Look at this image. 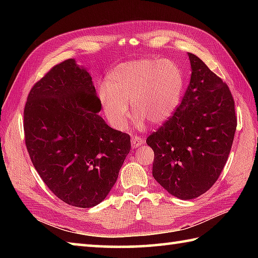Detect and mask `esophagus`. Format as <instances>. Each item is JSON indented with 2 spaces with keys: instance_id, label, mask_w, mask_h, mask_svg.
<instances>
[{
  "instance_id": "esophagus-1",
  "label": "esophagus",
  "mask_w": 258,
  "mask_h": 258,
  "mask_svg": "<svg viewBox=\"0 0 258 258\" xmlns=\"http://www.w3.org/2000/svg\"><path fill=\"white\" fill-rule=\"evenodd\" d=\"M143 138H141V136H132V140H131V144H132L133 147H139L141 146L142 144H143Z\"/></svg>"
}]
</instances>
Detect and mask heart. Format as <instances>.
Wrapping results in <instances>:
<instances>
[{
  "label": "heart",
  "instance_id": "heart-1",
  "mask_svg": "<svg viewBox=\"0 0 258 258\" xmlns=\"http://www.w3.org/2000/svg\"><path fill=\"white\" fill-rule=\"evenodd\" d=\"M183 86L182 72L174 62L139 59L117 65L98 90V100L114 128L123 130L127 124L130 102L139 125L144 120L160 125L176 109Z\"/></svg>",
  "mask_w": 258,
  "mask_h": 258
}]
</instances>
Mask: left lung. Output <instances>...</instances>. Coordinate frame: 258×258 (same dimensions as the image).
I'll list each match as a JSON object with an SVG mask.
<instances>
[{
  "label": "left lung",
  "instance_id": "8db88e82",
  "mask_svg": "<svg viewBox=\"0 0 258 258\" xmlns=\"http://www.w3.org/2000/svg\"><path fill=\"white\" fill-rule=\"evenodd\" d=\"M189 85L176 111L146 140L153 176L169 194L191 200L215 184L231 152L237 116L225 82L188 53Z\"/></svg>",
  "mask_w": 258,
  "mask_h": 258
}]
</instances>
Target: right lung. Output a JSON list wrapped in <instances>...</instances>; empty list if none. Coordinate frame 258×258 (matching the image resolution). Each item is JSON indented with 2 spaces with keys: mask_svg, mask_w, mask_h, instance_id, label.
I'll use <instances>...</instances> for the list:
<instances>
[{
  "mask_svg": "<svg viewBox=\"0 0 258 258\" xmlns=\"http://www.w3.org/2000/svg\"><path fill=\"white\" fill-rule=\"evenodd\" d=\"M90 73L65 59L33 85L24 106L31 161L52 193L89 208L112 189L131 150L128 134L104 122Z\"/></svg>",
  "mask_w": 258,
  "mask_h": 258,
  "instance_id": "obj_1",
  "label": "right lung"
}]
</instances>
